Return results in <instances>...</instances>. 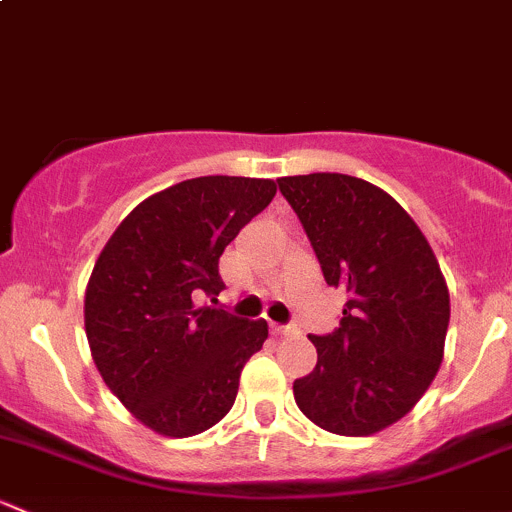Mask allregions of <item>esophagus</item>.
Instances as JSON below:
<instances>
[{"instance_id":"obj_1","label":"esophagus","mask_w":512,"mask_h":512,"mask_svg":"<svg viewBox=\"0 0 512 512\" xmlns=\"http://www.w3.org/2000/svg\"><path fill=\"white\" fill-rule=\"evenodd\" d=\"M272 334H275V337H294V334H297V327H294V324H272Z\"/></svg>"}]
</instances>
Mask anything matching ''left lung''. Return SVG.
<instances>
[{
    "instance_id": "left-lung-1",
    "label": "left lung",
    "mask_w": 512,
    "mask_h": 512,
    "mask_svg": "<svg viewBox=\"0 0 512 512\" xmlns=\"http://www.w3.org/2000/svg\"><path fill=\"white\" fill-rule=\"evenodd\" d=\"M327 285L347 292L339 327L309 334L312 374L294 381L299 411L339 436H369L404 418L443 361L451 299L411 215L376 185L344 173L277 178Z\"/></svg>"
}]
</instances>
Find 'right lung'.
Returning <instances> with one entry per match:
<instances>
[{"label": "right lung", "mask_w": 512, "mask_h": 512, "mask_svg": "<svg viewBox=\"0 0 512 512\" xmlns=\"http://www.w3.org/2000/svg\"><path fill=\"white\" fill-rule=\"evenodd\" d=\"M275 193L260 178L183 180L136 205L98 255L84 302L91 356L118 401L160 436L215 426L265 344V319L198 307V297L223 292L220 255Z\"/></svg>", "instance_id": "1"}]
</instances>
